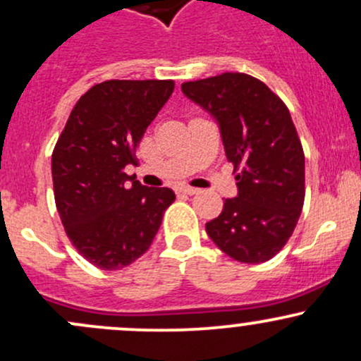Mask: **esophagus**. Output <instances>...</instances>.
<instances>
[{
	"instance_id": "obj_1",
	"label": "esophagus",
	"mask_w": 361,
	"mask_h": 361,
	"mask_svg": "<svg viewBox=\"0 0 361 361\" xmlns=\"http://www.w3.org/2000/svg\"><path fill=\"white\" fill-rule=\"evenodd\" d=\"M180 192L181 193H187V195H195V193H199V188L188 187V185H181Z\"/></svg>"
}]
</instances>
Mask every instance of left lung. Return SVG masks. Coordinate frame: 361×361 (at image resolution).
<instances>
[{"instance_id": "obj_1", "label": "left lung", "mask_w": 361, "mask_h": 361, "mask_svg": "<svg viewBox=\"0 0 361 361\" xmlns=\"http://www.w3.org/2000/svg\"><path fill=\"white\" fill-rule=\"evenodd\" d=\"M181 90L219 125L238 195L205 224L209 238L243 264L267 262L295 231L305 200V156L286 104L259 78L221 73Z\"/></svg>"}]
</instances>
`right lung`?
<instances>
[{"instance_id": "obj_1", "label": "right lung", "mask_w": 361, "mask_h": 361, "mask_svg": "<svg viewBox=\"0 0 361 361\" xmlns=\"http://www.w3.org/2000/svg\"><path fill=\"white\" fill-rule=\"evenodd\" d=\"M173 90V80H106L90 87L53 150L61 223L78 253L102 271H118L144 255L174 200L171 188L144 187L125 173Z\"/></svg>"}]
</instances>
